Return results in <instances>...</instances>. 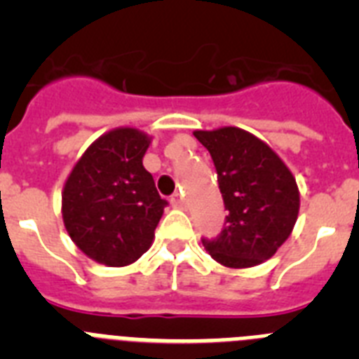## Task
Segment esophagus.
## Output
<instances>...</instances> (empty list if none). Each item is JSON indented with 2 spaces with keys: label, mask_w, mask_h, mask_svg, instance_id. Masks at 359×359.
I'll return each instance as SVG.
<instances>
[{
  "label": "esophagus",
  "mask_w": 359,
  "mask_h": 359,
  "mask_svg": "<svg viewBox=\"0 0 359 359\" xmlns=\"http://www.w3.org/2000/svg\"><path fill=\"white\" fill-rule=\"evenodd\" d=\"M170 205H172L174 208H182L183 205H185V199H183V196L180 194V192H174V194L170 196Z\"/></svg>",
  "instance_id": "esophagus-1"
}]
</instances>
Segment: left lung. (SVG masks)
Returning <instances> with one entry per match:
<instances>
[{"mask_svg":"<svg viewBox=\"0 0 359 359\" xmlns=\"http://www.w3.org/2000/svg\"><path fill=\"white\" fill-rule=\"evenodd\" d=\"M194 136L210 152L228 210L221 233L203 237V246L228 268L268 261L297 223L300 196L293 174L264 142L239 128Z\"/></svg>","mask_w":359,"mask_h":359,"instance_id":"left-lung-1","label":"left lung"}]
</instances>
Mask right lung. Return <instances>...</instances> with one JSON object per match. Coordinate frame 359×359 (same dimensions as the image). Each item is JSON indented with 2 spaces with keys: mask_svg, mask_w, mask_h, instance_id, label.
<instances>
[{
  "mask_svg": "<svg viewBox=\"0 0 359 359\" xmlns=\"http://www.w3.org/2000/svg\"><path fill=\"white\" fill-rule=\"evenodd\" d=\"M151 138L120 128L88 147L62 192V219L86 255L106 266H128L151 248L167 199L142 163Z\"/></svg>",
  "mask_w": 359,
  "mask_h": 359,
  "instance_id": "1",
  "label": "right lung"
}]
</instances>
